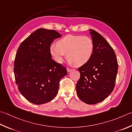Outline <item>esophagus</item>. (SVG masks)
Segmentation results:
<instances>
[{"mask_svg":"<svg viewBox=\"0 0 132 132\" xmlns=\"http://www.w3.org/2000/svg\"><path fill=\"white\" fill-rule=\"evenodd\" d=\"M72 70H73V69H70V68H67V71H68V72H70V71H71Z\"/></svg>","mask_w":132,"mask_h":132,"instance_id":"34e87169","label":"esophagus"}]
</instances>
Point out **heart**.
<instances>
[{"label": "heart", "mask_w": 132, "mask_h": 132, "mask_svg": "<svg viewBox=\"0 0 132 132\" xmlns=\"http://www.w3.org/2000/svg\"><path fill=\"white\" fill-rule=\"evenodd\" d=\"M94 50V42L87 36L69 34L52 44L49 51L54 60L63 62L67 54L69 63L78 66L84 65L90 61Z\"/></svg>", "instance_id": "b5f03b06"}]
</instances>
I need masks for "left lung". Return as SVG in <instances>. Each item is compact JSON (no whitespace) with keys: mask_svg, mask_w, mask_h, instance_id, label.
Listing matches in <instances>:
<instances>
[{"mask_svg":"<svg viewBox=\"0 0 132 132\" xmlns=\"http://www.w3.org/2000/svg\"><path fill=\"white\" fill-rule=\"evenodd\" d=\"M94 42L92 59L78 68L80 78L76 85L79 98L93 105L104 101L114 88L118 71L116 54L106 40L98 32L89 30Z\"/></svg>","mask_w":132,"mask_h":132,"instance_id":"left-lung-1","label":"left lung"}]
</instances>
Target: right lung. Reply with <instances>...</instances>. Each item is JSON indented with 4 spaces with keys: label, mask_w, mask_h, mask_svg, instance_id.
I'll list each match as a JSON object with an SVG mask.
<instances>
[{
    "label": "right lung",
    "mask_w": 132,
    "mask_h": 132,
    "mask_svg": "<svg viewBox=\"0 0 132 132\" xmlns=\"http://www.w3.org/2000/svg\"><path fill=\"white\" fill-rule=\"evenodd\" d=\"M61 35L54 30L39 28L23 40L18 49L14 71L20 93L28 101L40 105L53 100L59 81L67 70L51 58L49 51Z\"/></svg>",
    "instance_id": "1"
}]
</instances>
